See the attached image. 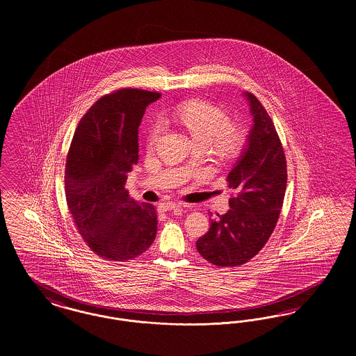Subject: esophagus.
I'll return each mask as SVG.
<instances>
[{"label":"esophagus","mask_w":356,"mask_h":356,"mask_svg":"<svg viewBox=\"0 0 356 356\" xmlns=\"http://www.w3.org/2000/svg\"><path fill=\"white\" fill-rule=\"evenodd\" d=\"M181 203H161L159 205V211L160 212H167V211H172V209H176V208H180Z\"/></svg>","instance_id":"34e87169"}]
</instances>
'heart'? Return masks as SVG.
<instances>
[{"mask_svg": "<svg viewBox=\"0 0 356 356\" xmlns=\"http://www.w3.org/2000/svg\"><path fill=\"white\" fill-rule=\"evenodd\" d=\"M176 118L196 145L211 147L221 159H235L245 147V134L231 125V119L224 111L211 104L189 102L177 109ZM163 131V121H154L148 136L149 147L157 144Z\"/></svg>", "mask_w": 356, "mask_h": 356, "instance_id": "heart-1", "label": "heart"}]
</instances>
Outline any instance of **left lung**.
<instances>
[{
	"instance_id": "left-lung-1",
	"label": "left lung",
	"mask_w": 356,
	"mask_h": 356,
	"mask_svg": "<svg viewBox=\"0 0 356 356\" xmlns=\"http://www.w3.org/2000/svg\"><path fill=\"white\" fill-rule=\"evenodd\" d=\"M243 97L252 125L227 177L236 196L227 213H209V231L196 241L199 254L220 267L241 266L259 254L275 229L287 186L286 156L271 118L252 93Z\"/></svg>"
}]
</instances>
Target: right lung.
Returning a JSON list of instances; mask_svg holds the SVG:
<instances>
[{
  "instance_id": "obj_1",
  "label": "right lung",
  "mask_w": 356,
  "mask_h": 356,
  "mask_svg": "<svg viewBox=\"0 0 356 356\" xmlns=\"http://www.w3.org/2000/svg\"><path fill=\"white\" fill-rule=\"evenodd\" d=\"M160 93L120 89L102 97L79 122L65 165V195L74 224L99 256L125 261L145 252L156 237L152 204L124 188L138 161V127Z\"/></svg>"
}]
</instances>
